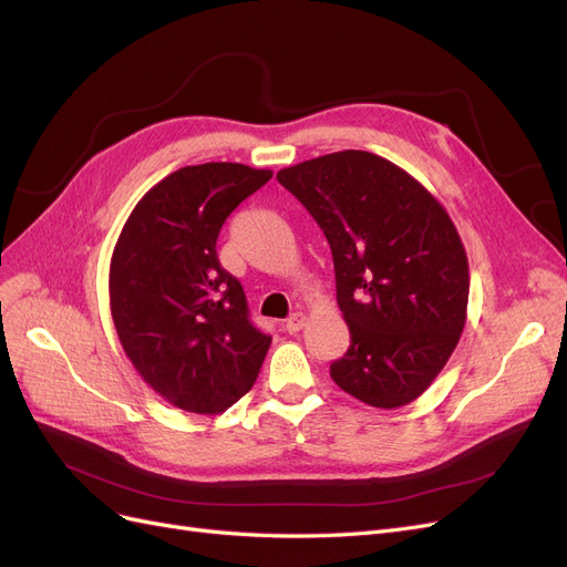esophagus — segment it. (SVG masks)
Wrapping results in <instances>:
<instances>
[{
  "instance_id": "obj_1",
  "label": "esophagus",
  "mask_w": 567,
  "mask_h": 567,
  "mask_svg": "<svg viewBox=\"0 0 567 567\" xmlns=\"http://www.w3.org/2000/svg\"><path fill=\"white\" fill-rule=\"evenodd\" d=\"M303 326H306V315L303 312H293L287 321H285V331L287 333H299L301 329H303Z\"/></svg>"
}]
</instances>
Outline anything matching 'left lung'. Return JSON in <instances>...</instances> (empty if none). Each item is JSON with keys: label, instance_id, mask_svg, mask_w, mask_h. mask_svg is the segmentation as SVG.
I'll use <instances>...</instances> for the list:
<instances>
[{"label": "left lung", "instance_id": "left-lung-1", "mask_svg": "<svg viewBox=\"0 0 567 567\" xmlns=\"http://www.w3.org/2000/svg\"><path fill=\"white\" fill-rule=\"evenodd\" d=\"M321 227L351 344L331 379L379 409L413 402L449 363L468 303V261L445 208L402 167L347 152L278 172Z\"/></svg>", "mask_w": 567, "mask_h": 567}]
</instances>
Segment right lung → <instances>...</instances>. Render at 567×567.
I'll return each mask as SVG.
<instances>
[{
    "label": "right lung",
    "mask_w": 567,
    "mask_h": 567,
    "mask_svg": "<svg viewBox=\"0 0 567 567\" xmlns=\"http://www.w3.org/2000/svg\"><path fill=\"white\" fill-rule=\"evenodd\" d=\"M271 169L204 163L172 172L128 216L110 264V310L140 377L169 404L220 413L259 374L271 336L250 321L216 241Z\"/></svg>",
    "instance_id": "1"
}]
</instances>
